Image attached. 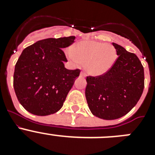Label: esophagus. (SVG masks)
Masks as SVG:
<instances>
[{
  "instance_id": "esophagus-1",
  "label": "esophagus",
  "mask_w": 155,
  "mask_h": 155,
  "mask_svg": "<svg viewBox=\"0 0 155 155\" xmlns=\"http://www.w3.org/2000/svg\"><path fill=\"white\" fill-rule=\"evenodd\" d=\"M80 76L81 77V78H84V77H85V73H84V72H83V71H82V72H81Z\"/></svg>"
}]
</instances>
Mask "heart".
<instances>
[{
    "label": "heart",
    "instance_id": "heart-1",
    "mask_svg": "<svg viewBox=\"0 0 155 155\" xmlns=\"http://www.w3.org/2000/svg\"><path fill=\"white\" fill-rule=\"evenodd\" d=\"M68 56L77 65L85 64L87 74L100 76L113 67L117 58V53L112 44L89 40L74 45Z\"/></svg>",
    "mask_w": 155,
    "mask_h": 155
}]
</instances>
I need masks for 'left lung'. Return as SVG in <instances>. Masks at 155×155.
Listing matches in <instances>:
<instances>
[{"mask_svg":"<svg viewBox=\"0 0 155 155\" xmlns=\"http://www.w3.org/2000/svg\"><path fill=\"white\" fill-rule=\"evenodd\" d=\"M118 58L109 71L87 77L85 96L94 116L116 120L136 105L144 87L143 67L136 54L113 42Z\"/></svg>","mask_w":155,"mask_h":155,"instance_id":"8db88e82","label":"left lung"}]
</instances>
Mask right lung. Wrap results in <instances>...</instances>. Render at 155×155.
Returning a JSON list of instances; mask_svg holds the SVG:
<instances>
[{"label":"right lung","instance_id":"1","mask_svg":"<svg viewBox=\"0 0 155 155\" xmlns=\"http://www.w3.org/2000/svg\"><path fill=\"white\" fill-rule=\"evenodd\" d=\"M75 36L49 38L28 46L19 57L14 72V89L25 109L36 116H48L62 108L79 76V69L68 70L63 49Z\"/></svg>","mask_w":155,"mask_h":155}]
</instances>
